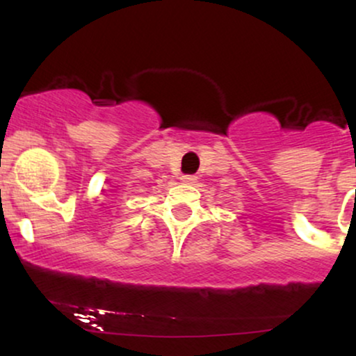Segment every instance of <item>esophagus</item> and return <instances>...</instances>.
<instances>
[{
	"instance_id": "1",
	"label": "esophagus",
	"mask_w": 356,
	"mask_h": 356,
	"mask_svg": "<svg viewBox=\"0 0 356 356\" xmlns=\"http://www.w3.org/2000/svg\"><path fill=\"white\" fill-rule=\"evenodd\" d=\"M181 182L182 184H194L195 182V177H194V175H182Z\"/></svg>"
}]
</instances>
